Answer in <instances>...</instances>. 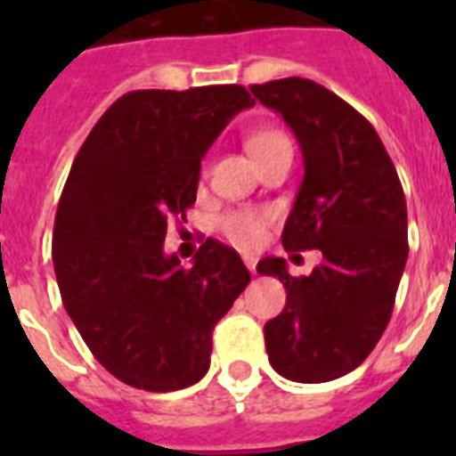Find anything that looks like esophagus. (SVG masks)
I'll list each match as a JSON object with an SVG mask.
<instances>
[{
	"label": "esophagus",
	"instance_id": "34e87169",
	"mask_svg": "<svg viewBox=\"0 0 456 456\" xmlns=\"http://www.w3.org/2000/svg\"><path fill=\"white\" fill-rule=\"evenodd\" d=\"M243 263H246V267H248L250 272H253V274H256V265H257V260L253 256H243Z\"/></svg>",
	"mask_w": 456,
	"mask_h": 456
}]
</instances>
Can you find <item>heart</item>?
Returning a JSON list of instances; mask_svg holds the SVG:
<instances>
[{"label": "heart", "instance_id": "obj_1", "mask_svg": "<svg viewBox=\"0 0 456 456\" xmlns=\"http://www.w3.org/2000/svg\"><path fill=\"white\" fill-rule=\"evenodd\" d=\"M246 146H248L250 156L256 158L257 163L270 153L279 151L284 146H291V142L281 130L260 127V130L250 132L248 139H246ZM267 224H270V215L253 213V210H236V213H227L220 220L224 236L229 241H234L236 246H241V248H256L257 243L263 241Z\"/></svg>", "mask_w": 456, "mask_h": 456}]
</instances>
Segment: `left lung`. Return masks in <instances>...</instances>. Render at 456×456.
Returning <instances> with one entry per match:
<instances>
[{
    "label": "left lung",
    "instance_id": "1",
    "mask_svg": "<svg viewBox=\"0 0 456 456\" xmlns=\"http://www.w3.org/2000/svg\"><path fill=\"white\" fill-rule=\"evenodd\" d=\"M250 92L281 113L303 151L284 250L324 256L310 277H291L284 257L257 263L286 289V307L265 324L270 364L289 381H333L367 360L393 314L410 253L403 184L371 123L326 87L284 77Z\"/></svg>",
    "mask_w": 456,
    "mask_h": 456
}]
</instances>
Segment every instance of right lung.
Listing matches in <instances>:
<instances>
[{
	"label": "right lung",
	"instance_id": "obj_1",
	"mask_svg": "<svg viewBox=\"0 0 456 456\" xmlns=\"http://www.w3.org/2000/svg\"><path fill=\"white\" fill-rule=\"evenodd\" d=\"M253 103L241 85L127 92L75 156L53 222V272L82 340L132 388L200 381L215 324L248 286L239 253L217 239L191 267L165 256L163 241L196 203L200 158Z\"/></svg>",
	"mask_w": 456,
	"mask_h": 456
}]
</instances>
